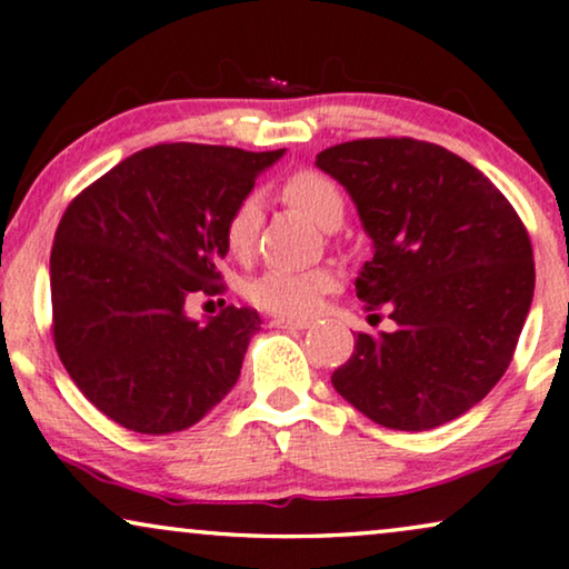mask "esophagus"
Returning a JSON list of instances; mask_svg holds the SVG:
<instances>
[{
	"instance_id": "34e87169",
	"label": "esophagus",
	"mask_w": 569,
	"mask_h": 569,
	"mask_svg": "<svg viewBox=\"0 0 569 569\" xmlns=\"http://www.w3.org/2000/svg\"><path fill=\"white\" fill-rule=\"evenodd\" d=\"M270 328H276V330H307L309 322L307 320H289V317H272Z\"/></svg>"
}]
</instances>
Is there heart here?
<instances>
[{
  "label": "heart",
  "instance_id": "b5f03b06",
  "mask_svg": "<svg viewBox=\"0 0 569 569\" xmlns=\"http://www.w3.org/2000/svg\"><path fill=\"white\" fill-rule=\"evenodd\" d=\"M283 200L297 208L301 216L309 218L322 231H336L343 223L346 200L338 184L320 171H297L286 179L280 189ZM260 202L257 197H244L226 223V247L233 254L249 252L254 244L257 229H260ZM338 286L336 270L312 268V270H264L249 283V299L264 312L280 317H305L320 307L322 297Z\"/></svg>",
  "mask_w": 569,
  "mask_h": 569
}]
</instances>
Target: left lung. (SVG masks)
<instances>
[{
    "label": "left lung",
    "mask_w": 569,
    "mask_h": 569,
    "mask_svg": "<svg viewBox=\"0 0 569 569\" xmlns=\"http://www.w3.org/2000/svg\"><path fill=\"white\" fill-rule=\"evenodd\" d=\"M315 166L372 239L356 278L392 332H359L332 388L388 429L427 431L499 382L533 301V249L505 194L450 150L411 138L340 142Z\"/></svg>",
    "instance_id": "left-lung-1"
}]
</instances>
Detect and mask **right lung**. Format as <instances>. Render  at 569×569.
I'll return each mask as SVG.
<instances>
[{"instance_id": "obj_1", "label": "right lung", "mask_w": 569, "mask_h": 569, "mask_svg": "<svg viewBox=\"0 0 569 569\" xmlns=\"http://www.w3.org/2000/svg\"><path fill=\"white\" fill-rule=\"evenodd\" d=\"M286 150L171 142L106 171L64 210L51 249L54 343L98 411L140 435L192 427L241 375L260 315L192 320L218 289L226 223Z\"/></svg>"}]
</instances>
